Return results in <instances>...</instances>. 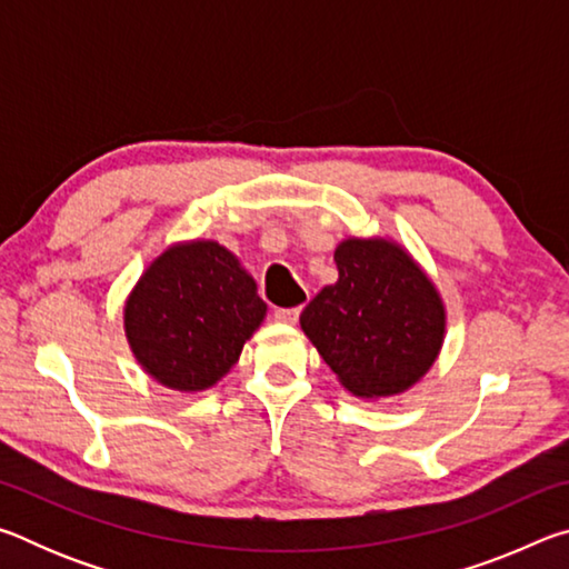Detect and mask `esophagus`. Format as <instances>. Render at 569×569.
<instances>
[{"mask_svg": "<svg viewBox=\"0 0 569 569\" xmlns=\"http://www.w3.org/2000/svg\"><path fill=\"white\" fill-rule=\"evenodd\" d=\"M298 316H301V306H293V308H276V311H273V319L281 321V323H296Z\"/></svg>", "mask_w": 569, "mask_h": 569, "instance_id": "esophagus-1", "label": "esophagus"}]
</instances>
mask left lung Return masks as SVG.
I'll return each instance as SVG.
<instances>
[{"instance_id": "left-lung-1", "label": "left lung", "mask_w": 569, "mask_h": 569, "mask_svg": "<svg viewBox=\"0 0 569 569\" xmlns=\"http://www.w3.org/2000/svg\"><path fill=\"white\" fill-rule=\"evenodd\" d=\"M339 281L303 308L301 329L356 397L417 383L445 339L435 283L389 240L349 238L333 253Z\"/></svg>"}]
</instances>
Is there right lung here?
<instances>
[{
  "mask_svg": "<svg viewBox=\"0 0 569 569\" xmlns=\"http://www.w3.org/2000/svg\"><path fill=\"white\" fill-rule=\"evenodd\" d=\"M263 316V298L238 258L196 240L168 248L142 273L124 306V331L150 377L200 391L226 377Z\"/></svg>",
  "mask_w": 569,
  "mask_h": 569,
  "instance_id": "add662e5",
  "label": "right lung"
}]
</instances>
